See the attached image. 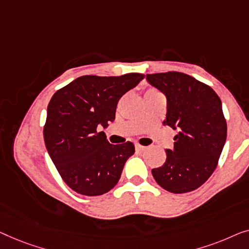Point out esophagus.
Instances as JSON below:
<instances>
[{"label":"esophagus","instance_id":"34e87169","mask_svg":"<svg viewBox=\"0 0 249 249\" xmlns=\"http://www.w3.org/2000/svg\"><path fill=\"white\" fill-rule=\"evenodd\" d=\"M135 149L138 150V151H143V150H145V146H143L141 144H135Z\"/></svg>","mask_w":249,"mask_h":249}]
</instances>
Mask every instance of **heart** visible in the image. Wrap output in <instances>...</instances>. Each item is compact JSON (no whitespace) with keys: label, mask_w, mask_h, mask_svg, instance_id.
Wrapping results in <instances>:
<instances>
[{"label":"heart","mask_w":249,"mask_h":249,"mask_svg":"<svg viewBox=\"0 0 249 249\" xmlns=\"http://www.w3.org/2000/svg\"><path fill=\"white\" fill-rule=\"evenodd\" d=\"M148 91H155V89H149Z\"/></svg>","instance_id":"heart-1"}]
</instances>
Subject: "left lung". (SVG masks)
<instances>
[{"label": "left lung", "instance_id": "left-lung-1", "mask_svg": "<svg viewBox=\"0 0 249 249\" xmlns=\"http://www.w3.org/2000/svg\"><path fill=\"white\" fill-rule=\"evenodd\" d=\"M167 97L163 125L177 129L163 166L152 169L157 183L175 194L202 186L218 166L227 139L221 100L211 87L181 72L146 74Z\"/></svg>", "mask_w": 249, "mask_h": 249}]
</instances>
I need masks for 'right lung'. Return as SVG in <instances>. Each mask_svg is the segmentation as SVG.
I'll use <instances>...</instances> for the list:
<instances>
[{"label":"right lung","mask_w":249,"mask_h":249,"mask_svg":"<svg viewBox=\"0 0 249 249\" xmlns=\"http://www.w3.org/2000/svg\"><path fill=\"white\" fill-rule=\"evenodd\" d=\"M144 78L142 73L83 75L52 97L44 125L45 145L59 176L76 193L103 195L120 180L134 144H110L99 128L115 120L122 96Z\"/></svg>","instance_id":"obj_1"}]
</instances>
